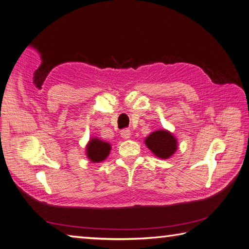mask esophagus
I'll use <instances>...</instances> for the list:
<instances>
[{"mask_svg": "<svg viewBox=\"0 0 249 249\" xmlns=\"http://www.w3.org/2000/svg\"><path fill=\"white\" fill-rule=\"evenodd\" d=\"M130 135H132V133H130L129 129H124V130H122V132H121V137L123 139L130 138Z\"/></svg>", "mask_w": 249, "mask_h": 249, "instance_id": "obj_1", "label": "esophagus"}]
</instances>
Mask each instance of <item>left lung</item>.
<instances>
[{
  "label": "left lung",
  "mask_w": 249,
  "mask_h": 249,
  "mask_svg": "<svg viewBox=\"0 0 249 249\" xmlns=\"http://www.w3.org/2000/svg\"><path fill=\"white\" fill-rule=\"evenodd\" d=\"M144 144L159 159H169L178 150V139L168 129H157L144 138Z\"/></svg>",
  "instance_id": "8db88e82"
}]
</instances>
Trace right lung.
<instances>
[{
	"instance_id": "add662e5",
	"label": "right lung",
	"mask_w": 249,
	"mask_h": 249,
	"mask_svg": "<svg viewBox=\"0 0 249 249\" xmlns=\"http://www.w3.org/2000/svg\"><path fill=\"white\" fill-rule=\"evenodd\" d=\"M111 144L100 138L92 137L86 144V156L92 163H100L110 155Z\"/></svg>"
}]
</instances>
